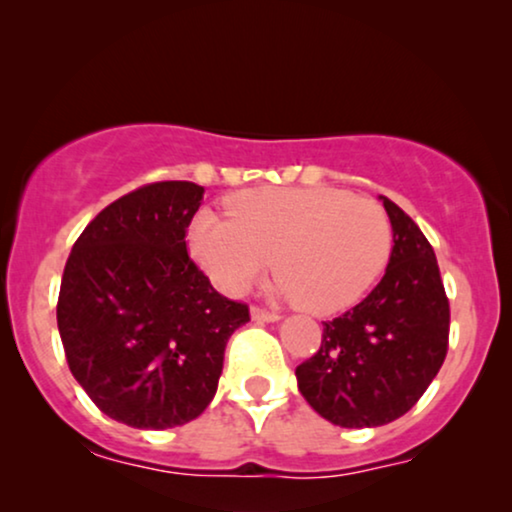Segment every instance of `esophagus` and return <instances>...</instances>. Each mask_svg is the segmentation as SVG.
Segmentation results:
<instances>
[{"label":"esophagus","mask_w":512,"mask_h":512,"mask_svg":"<svg viewBox=\"0 0 512 512\" xmlns=\"http://www.w3.org/2000/svg\"><path fill=\"white\" fill-rule=\"evenodd\" d=\"M251 318H254L256 323H275V320H280V315L275 311H266V308L261 306H254L251 308Z\"/></svg>","instance_id":"esophagus-1"}]
</instances>
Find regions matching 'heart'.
<instances>
[{"label": "heart", "mask_w": 512, "mask_h": 512, "mask_svg": "<svg viewBox=\"0 0 512 512\" xmlns=\"http://www.w3.org/2000/svg\"><path fill=\"white\" fill-rule=\"evenodd\" d=\"M230 220L199 211L189 251L225 294H242L273 263V294L311 313L356 304L387 266L391 223L377 201L334 187H258L227 199Z\"/></svg>", "instance_id": "b5f03b06"}]
</instances>
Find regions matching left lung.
<instances>
[{"label":"left lung","instance_id":"left-lung-1","mask_svg":"<svg viewBox=\"0 0 512 512\" xmlns=\"http://www.w3.org/2000/svg\"><path fill=\"white\" fill-rule=\"evenodd\" d=\"M394 230L387 273L358 306L323 323V342L296 368L315 413L339 427L401 418L449 351V299L437 256L408 213L380 197Z\"/></svg>","mask_w":512,"mask_h":512}]
</instances>
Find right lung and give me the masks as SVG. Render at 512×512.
<instances>
[{
    "instance_id": "right-lung-1",
    "label": "right lung",
    "mask_w": 512,
    "mask_h": 512,
    "mask_svg": "<svg viewBox=\"0 0 512 512\" xmlns=\"http://www.w3.org/2000/svg\"><path fill=\"white\" fill-rule=\"evenodd\" d=\"M204 187L151 182L97 213L75 239L56 323L68 368L109 418L185 425L216 396L230 334L249 306L211 287L187 254Z\"/></svg>"
}]
</instances>
